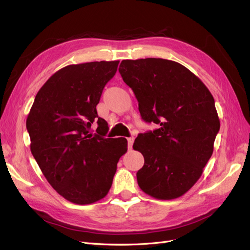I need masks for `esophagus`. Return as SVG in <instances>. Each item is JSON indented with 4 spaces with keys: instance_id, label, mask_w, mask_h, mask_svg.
<instances>
[{
    "instance_id": "1",
    "label": "esophagus",
    "mask_w": 250,
    "mask_h": 250,
    "mask_svg": "<svg viewBox=\"0 0 250 250\" xmlns=\"http://www.w3.org/2000/svg\"><path fill=\"white\" fill-rule=\"evenodd\" d=\"M127 142H128V148H132V145H133V142H134V138H128L127 139Z\"/></svg>"
}]
</instances>
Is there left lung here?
Returning <instances> with one entry per match:
<instances>
[{"mask_svg": "<svg viewBox=\"0 0 250 250\" xmlns=\"http://www.w3.org/2000/svg\"><path fill=\"white\" fill-rule=\"evenodd\" d=\"M119 72L133 90L142 119L160 126L134 141L145 160L137 173L139 187L156 199L178 198L213 154L220 129L214 98L196 75L172 60L126 59Z\"/></svg>", "mask_w": 250, "mask_h": 250, "instance_id": "left-lung-1", "label": "left lung"}]
</instances>
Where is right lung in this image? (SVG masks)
<instances>
[{"mask_svg": "<svg viewBox=\"0 0 250 250\" xmlns=\"http://www.w3.org/2000/svg\"><path fill=\"white\" fill-rule=\"evenodd\" d=\"M119 60L70 64L47 80L27 118L30 149L42 174L62 197L76 204L104 198L127 140L105 138L107 122L96 106ZM97 121V133L91 124Z\"/></svg>", "mask_w": 250, "mask_h": 250, "instance_id": "add662e5", "label": "right lung"}]
</instances>
